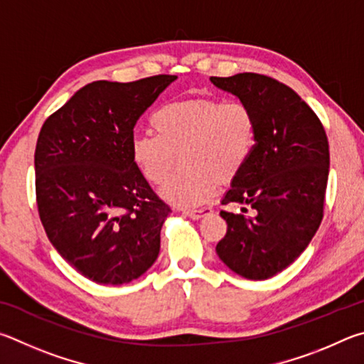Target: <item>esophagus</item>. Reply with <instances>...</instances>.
<instances>
[{
	"label": "esophagus",
	"mask_w": 364,
	"mask_h": 364,
	"mask_svg": "<svg viewBox=\"0 0 364 364\" xmlns=\"http://www.w3.org/2000/svg\"><path fill=\"white\" fill-rule=\"evenodd\" d=\"M209 213H213V209L208 208V206L206 208H200V209H187V211H186V214L190 215V218H192V219H201L203 215H206Z\"/></svg>",
	"instance_id": "esophagus-1"
}]
</instances>
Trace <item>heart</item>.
<instances>
[{
  "mask_svg": "<svg viewBox=\"0 0 364 364\" xmlns=\"http://www.w3.org/2000/svg\"><path fill=\"white\" fill-rule=\"evenodd\" d=\"M155 134L131 140V158L146 181L159 186L181 159V168L161 195L181 208H196L213 198L250 163L256 146L257 121L240 100L198 97L164 104L150 117Z\"/></svg>",
  "mask_w": 364,
  "mask_h": 364,
  "instance_id": "obj_1",
  "label": "heart"
}]
</instances>
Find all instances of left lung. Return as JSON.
I'll return each mask as SVG.
<instances>
[{
  "mask_svg": "<svg viewBox=\"0 0 364 364\" xmlns=\"http://www.w3.org/2000/svg\"><path fill=\"white\" fill-rule=\"evenodd\" d=\"M211 81L250 105L257 121L250 163L222 200L250 206L256 215L220 211L227 233L215 251L238 275L267 279L301 256L321 224L329 174L326 131L316 113L275 78L238 73Z\"/></svg>",
  "mask_w": 364,
  "mask_h": 364,
  "instance_id": "obj_1",
  "label": "left lung"
}]
</instances>
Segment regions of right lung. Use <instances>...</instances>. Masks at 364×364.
Masks as SVG:
<instances>
[{
  "instance_id": "add662e5",
  "label": "right lung",
  "mask_w": 364,
  "mask_h": 364,
  "mask_svg": "<svg viewBox=\"0 0 364 364\" xmlns=\"http://www.w3.org/2000/svg\"><path fill=\"white\" fill-rule=\"evenodd\" d=\"M177 78L94 81L44 121L36 206L50 243L82 277L124 284L150 269L169 206L131 158L134 126Z\"/></svg>"
}]
</instances>
